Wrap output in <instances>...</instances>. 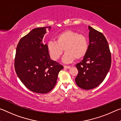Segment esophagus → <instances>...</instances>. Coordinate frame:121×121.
<instances>
[{"label": "esophagus", "instance_id": "34e87169", "mask_svg": "<svg viewBox=\"0 0 121 121\" xmlns=\"http://www.w3.org/2000/svg\"><path fill=\"white\" fill-rule=\"evenodd\" d=\"M64 68L65 69H69L70 68V66H69V65H65Z\"/></svg>", "mask_w": 121, "mask_h": 121}]
</instances>
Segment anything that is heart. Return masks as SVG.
<instances>
[{"mask_svg": "<svg viewBox=\"0 0 121 121\" xmlns=\"http://www.w3.org/2000/svg\"><path fill=\"white\" fill-rule=\"evenodd\" d=\"M47 48L53 60H57L65 51L63 60L71 62L76 59L80 60L84 57L89 48V42L86 37L77 32L67 30L56 36V41L50 40Z\"/></svg>", "mask_w": 121, "mask_h": 121, "instance_id": "obj_1", "label": "heart"}]
</instances>
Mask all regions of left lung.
I'll use <instances>...</instances> for the list:
<instances>
[{"label":"left lung","instance_id":"left-lung-1","mask_svg":"<svg viewBox=\"0 0 121 121\" xmlns=\"http://www.w3.org/2000/svg\"><path fill=\"white\" fill-rule=\"evenodd\" d=\"M90 44L83 60L77 63L78 75L75 82L78 86L91 90L105 79L112 63L111 53L105 37L101 32L89 26Z\"/></svg>","mask_w":121,"mask_h":121}]
</instances>
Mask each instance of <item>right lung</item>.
I'll return each mask as SVG.
<instances>
[{"label": "right lung", "mask_w": 121, "mask_h": 121, "mask_svg": "<svg viewBox=\"0 0 121 121\" xmlns=\"http://www.w3.org/2000/svg\"><path fill=\"white\" fill-rule=\"evenodd\" d=\"M51 26L37 28L20 40L16 50L14 68L18 77L29 90L45 94L56 85L63 65L51 60L47 44L42 43L46 30Z\"/></svg>", "instance_id": "1"}]
</instances>
